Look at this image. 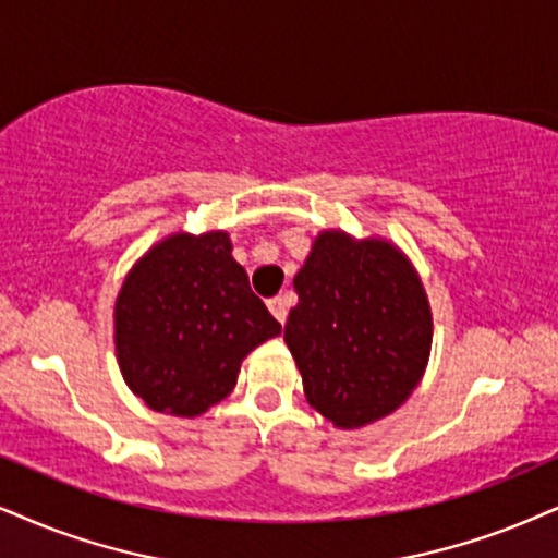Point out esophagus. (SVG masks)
Instances as JSON below:
<instances>
[{
	"mask_svg": "<svg viewBox=\"0 0 558 558\" xmlns=\"http://www.w3.org/2000/svg\"><path fill=\"white\" fill-rule=\"evenodd\" d=\"M267 308H270L275 319H278L280 324H286V316H288V301L283 299V295H275V299L267 301Z\"/></svg>",
	"mask_w": 558,
	"mask_h": 558,
	"instance_id": "obj_1",
	"label": "esophagus"
}]
</instances>
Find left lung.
Instances as JSON below:
<instances>
[{
    "instance_id": "obj_1",
    "label": "left lung",
    "mask_w": 558,
    "mask_h": 558,
    "mask_svg": "<svg viewBox=\"0 0 558 558\" xmlns=\"http://www.w3.org/2000/svg\"><path fill=\"white\" fill-rule=\"evenodd\" d=\"M293 288L283 337L308 404L337 427L371 425L404 404L425 373L433 316L397 246L324 231Z\"/></svg>"
}]
</instances>
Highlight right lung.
<instances>
[{"label": "right lung", "mask_w": 558, "mask_h": 558, "mask_svg": "<svg viewBox=\"0 0 558 558\" xmlns=\"http://www.w3.org/2000/svg\"><path fill=\"white\" fill-rule=\"evenodd\" d=\"M280 335L229 234H174L149 250L116 303V352L125 384L157 412L197 417L227 399L239 365Z\"/></svg>", "instance_id": "add662e5"}]
</instances>
